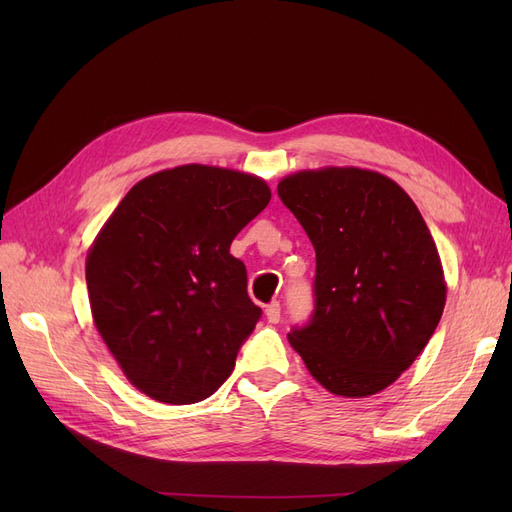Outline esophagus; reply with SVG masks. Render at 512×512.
I'll return each instance as SVG.
<instances>
[{"instance_id":"34e87169","label":"esophagus","mask_w":512,"mask_h":512,"mask_svg":"<svg viewBox=\"0 0 512 512\" xmlns=\"http://www.w3.org/2000/svg\"><path fill=\"white\" fill-rule=\"evenodd\" d=\"M265 316L269 322H280V303L277 301H271L267 307H265Z\"/></svg>"}]
</instances>
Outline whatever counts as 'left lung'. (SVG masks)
<instances>
[{
    "instance_id": "1",
    "label": "left lung",
    "mask_w": 512,
    "mask_h": 512,
    "mask_svg": "<svg viewBox=\"0 0 512 512\" xmlns=\"http://www.w3.org/2000/svg\"><path fill=\"white\" fill-rule=\"evenodd\" d=\"M316 250L314 314L288 333L324 389L367 397L393 384L436 331L444 271L412 198L374 170L320 168L277 185Z\"/></svg>"
}]
</instances>
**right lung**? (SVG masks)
<instances>
[{
  "label": "right lung",
  "instance_id": "obj_1",
  "mask_svg": "<svg viewBox=\"0 0 512 512\" xmlns=\"http://www.w3.org/2000/svg\"><path fill=\"white\" fill-rule=\"evenodd\" d=\"M269 200L254 175L185 164L138 181L106 220L85 262L89 305L138 391L185 406L232 374L262 312L230 243Z\"/></svg>",
  "mask_w": 512,
  "mask_h": 512
}]
</instances>
